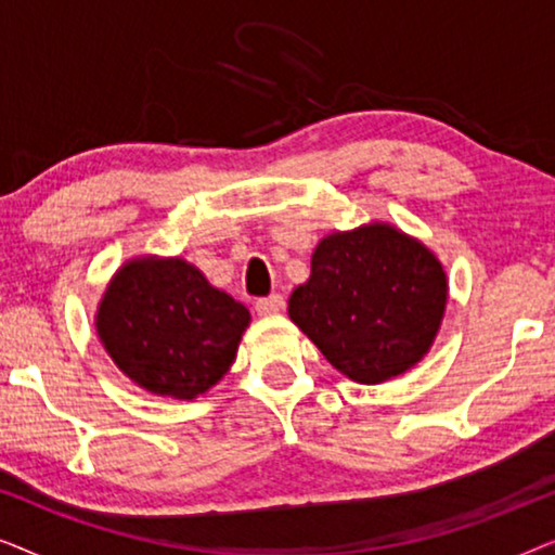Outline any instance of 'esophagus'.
Wrapping results in <instances>:
<instances>
[{
  "mask_svg": "<svg viewBox=\"0 0 555 555\" xmlns=\"http://www.w3.org/2000/svg\"><path fill=\"white\" fill-rule=\"evenodd\" d=\"M285 306L283 295H268V298H260L255 302V310L257 315H272V313H280Z\"/></svg>",
  "mask_w": 555,
  "mask_h": 555,
  "instance_id": "esophagus-1",
  "label": "esophagus"
}]
</instances>
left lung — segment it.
I'll use <instances>...</instances> for the list:
<instances>
[{
	"label": "left lung",
	"instance_id": "obj_1",
	"mask_svg": "<svg viewBox=\"0 0 555 555\" xmlns=\"http://www.w3.org/2000/svg\"><path fill=\"white\" fill-rule=\"evenodd\" d=\"M444 306L437 257L389 224H369L315 247L310 280L295 287L287 313L340 374L382 384L422 361Z\"/></svg>",
	"mask_w": 555,
	"mask_h": 555
}]
</instances>
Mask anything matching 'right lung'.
<instances>
[{"instance_id":"obj_1","label":"right lung","mask_w":555,"mask_h":555,"mask_svg":"<svg viewBox=\"0 0 555 555\" xmlns=\"http://www.w3.org/2000/svg\"><path fill=\"white\" fill-rule=\"evenodd\" d=\"M95 325L105 351L141 389L194 399L230 371L249 310L194 264L143 257L111 280Z\"/></svg>"}]
</instances>
